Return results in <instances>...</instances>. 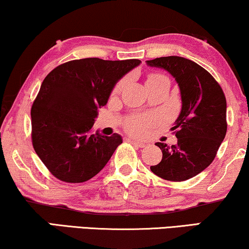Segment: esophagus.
<instances>
[{"instance_id":"esophagus-1","label":"esophagus","mask_w":249,"mask_h":249,"mask_svg":"<svg viewBox=\"0 0 249 249\" xmlns=\"http://www.w3.org/2000/svg\"><path fill=\"white\" fill-rule=\"evenodd\" d=\"M129 142H131L132 145L136 146V147H139V148H142L145 147L146 144L145 142H138V141H135V139H128Z\"/></svg>"}]
</instances>
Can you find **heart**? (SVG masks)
<instances>
[{
    "label": "heart",
    "instance_id": "b5f03b06",
    "mask_svg": "<svg viewBox=\"0 0 249 249\" xmlns=\"http://www.w3.org/2000/svg\"><path fill=\"white\" fill-rule=\"evenodd\" d=\"M164 79L168 80L164 76H162V74H159V73L151 74V76L147 78V80H146V85L151 84V83H155V81H159V80H164ZM124 85H125V80L119 81V83L117 84V86H115L113 89V95H117L120 93ZM149 124H151V120H149L148 118L136 117V118L130 119V120L128 121L127 128L129 131L132 132V134L142 135V134H144L146 127H147Z\"/></svg>",
    "mask_w": 249,
    "mask_h": 249
}]
</instances>
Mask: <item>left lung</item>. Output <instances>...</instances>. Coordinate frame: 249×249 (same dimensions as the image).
<instances>
[{
    "instance_id": "obj_1",
    "label": "left lung",
    "mask_w": 249,
    "mask_h": 249,
    "mask_svg": "<svg viewBox=\"0 0 249 249\" xmlns=\"http://www.w3.org/2000/svg\"><path fill=\"white\" fill-rule=\"evenodd\" d=\"M161 68L178 84L181 111L172 130L178 142H156L162 151L159 164L151 171L170 181H183L205 170L215 158L227 134V101L222 88L199 64L181 56H162L146 61Z\"/></svg>"
}]
</instances>
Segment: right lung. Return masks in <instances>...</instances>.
Masks as SVG:
<instances>
[{
	"mask_svg": "<svg viewBox=\"0 0 249 249\" xmlns=\"http://www.w3.org/2000/svg\"><path fill=\"white\" fill-rule=\"evenodd\" d=\"M141 60H73L47 74L32 107L36 154L55 178L84 182L107 165L122 142L119 134H91L98 108L119 80Z\"/></svg>",
	"mask_w": 249,
	"mask_h": 249,
	"instance_id": "obj_1",
	"label": "right lung"
}]
</instances>
